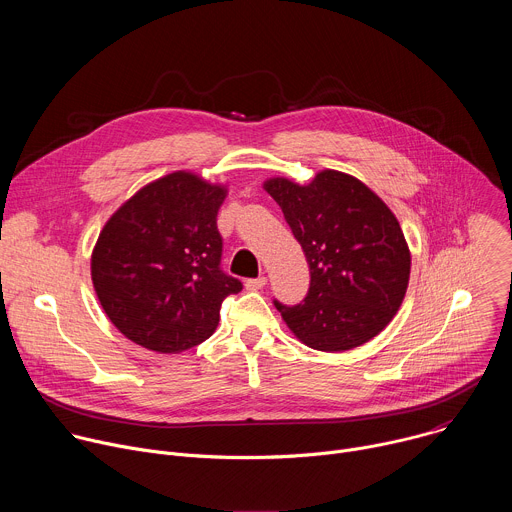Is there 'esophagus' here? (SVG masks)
<instances>
[{"label":"esophagus","instance_id":"esophagus-1","mask_svg":"<svg viewBox=\"0 0 512 512\" xmlns=\"http://www.w3.org/2000/svg\"><path fill=\"white\" fill-rule=\"evenodd\" d=\"M265 283H267V277H255V279H247L245 281V287L249 289V291H257V289H261V287H265Z\"/></svg>","mask_w":512,"mask_h":512}]
</instances>
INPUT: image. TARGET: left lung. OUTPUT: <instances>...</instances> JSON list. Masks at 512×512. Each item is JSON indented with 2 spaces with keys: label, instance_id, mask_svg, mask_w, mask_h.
<instances>
[{
  "label": "left lung",
  "instance_id": "1",
  "mask_svg": "<svg viewBox=\"0 0 512 512\" xmlns=\"http://www.w3.org/2000/svg\"><path fill=\"white\" fill-rule=\"evenodd\" d=\"M304 249L310 287L296 306L273 300L304 344L342 352L375 338L397 314L411 255L387 204L360 180L320 172L312 184L265 182Z\"/></svg>",
  "mask_w": 512,
  "mask_h": 512
}]
</instances>
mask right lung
Here are the masks:
<instances>
[{
    "mask_svg": "<svg viewBox=\"0 0 512 512\" xmlns=\"http://www.w3.org/2000/svg\"><path fill=\"white\" fill-rule=\"evenodd\" d=\"M223 200L225 188L174 172L141 188L103 227L93 285L109 320L135 344L170 354L204 342L225 298L243 289L221 267Z\"/></svg>",
    "mask_w": 512,
    "mask_h": 512,
    "instance_id": "1",
    "label": "right lung"
}]
</instances>
